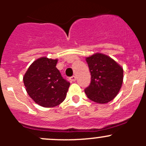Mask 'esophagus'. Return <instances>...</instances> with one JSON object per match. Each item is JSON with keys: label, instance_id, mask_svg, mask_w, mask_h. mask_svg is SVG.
I'll list each match as a JSON object with an SVG mask.
<instances>
[{"label": "esophagus", "instance_id": "obj_1", "mask_svg": "<svg viewBox=\"0 0 146 146\" xmlns=\"http://www.w3.org/2000/svg\"><path fill=\"white\" fill-rule=\"evenodd\" d=\"M69 79H70V80H71V81H76V77L75 76H71V77L69 78Z\"/></svg>", "mask_w": 146, "mask_h": 146}]
</instances>
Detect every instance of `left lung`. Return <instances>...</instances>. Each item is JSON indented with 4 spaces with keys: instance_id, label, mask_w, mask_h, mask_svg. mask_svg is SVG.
Masks as SVG:
<instances>
[{
    "instance_id": "left-lung-1",
    "label": "left lung",
    "mask_w": 146,
    "mask_h": 146,
    "mask_svg": "<svg viewBox=\"0 0 146 146\" xmlns=\"http://www.w3.org/2000/svg\"><path fill=\"white\" fill-rule=\"evenodd\" d=\"M91 73V82L85 89L88 98L95 102L104 104L117 95L123 82V68L114 60L102 54L86 58Z\"/></svg>"
}]
</instances>
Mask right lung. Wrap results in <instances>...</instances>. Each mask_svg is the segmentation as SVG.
<instances>
[{"mask_svg": "<svg viewBox=\"0 0 146 146\" xmlns=\"http://www.w3.org/2000/svg\"><path fill=\"white\" fill-rule=\"evenodd\" d=\"M57 61V59L42 57L30 65L23 78L28 95L44 107L61 104L70 86V82L61 76L56 67Z\"/></svg>", "mask_w": 146, "mask_h": 146, "instance_id": "right-lung-1", "label": "right lung"}]
</instances>
